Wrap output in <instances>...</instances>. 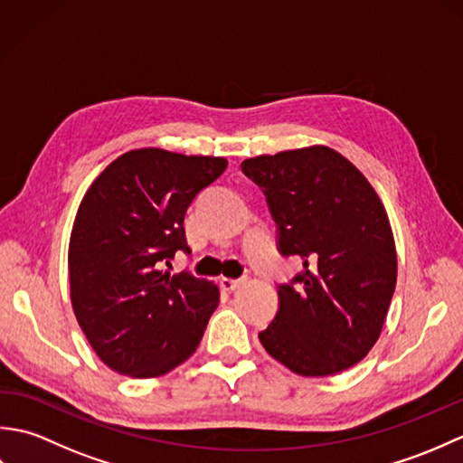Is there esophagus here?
I'll return each instance as SVG.
<instances>
[{"mask_svg":"<svg viewBox=\"0 0 463 463\" xmlns=\"http://www.w3.org/2000/svg\"><path fill=\"white\" fill-rule=\"evenodd\" d=\"M242 284H244L242 279H221V288L226 290V292L237 290V288L242 287Z\"/></svg>","mask_w":463,"mask_h":463,"instance_id":"1","label":"esophagus"}]
</instances>
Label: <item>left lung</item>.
I'll return each mask as SVG.
<instances>
[{"label": "left lung", "instance_id": "left-lung-1", "mask_svg": "<svg viewBox=\"0 0 463 463\" xmlns=\"http://www.w3.org/2000/svg\"><path fill=\"white\" fill-rule=\"evenodd\" d=\"M274 222L279 250L304 270L279 287V312L259 340L300 376L358 364L380 338L398 257L388 213L356 166L324 145L242 161Z\"/></svg>", "mask_w": 463, "mask_h": 463}]
</instances>
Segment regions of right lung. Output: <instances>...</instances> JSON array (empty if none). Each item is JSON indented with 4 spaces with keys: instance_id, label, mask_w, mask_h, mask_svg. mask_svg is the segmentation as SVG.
Listing matches in <instances>:
<instances>
[{
    "instance_id": "obj_1",
    "label": "right lung",
    "mask_w": 463,
    "mask_h": 463,
    "mask_svg": "<svg viewBox=\"0 0 463 463\" xmlns=\"http://www.w3.org/2000/svg\"><path fill=\"white\" fill-rule=\"evenodd\" d=\"M226 165L149 146L117 156L87 189L69 239V290L77 322L111 370L156 378L199 346L219 287L163 262L191 252L184 213Z\"/></svg>"
}]
</instances>
